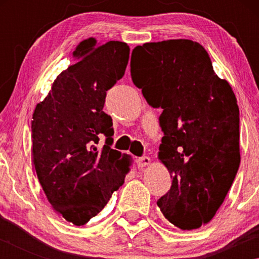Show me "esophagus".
Listing matches in <instances>:
<instances>
[{
    "mask_svg": "<svg viewBox=\"0 0 259 259\" xmlns=\"http://www.w3.org/2000/svg\"><path fill=\"white\" fill-rule=\"evenodd\" d=\"M151 163V159L148 156H142L139 157L137 160V164H138V168H144V166H146Z\"/></svg>",
    "mask_w": 259,
    "mask_h": 259,
    "instance_id": "esophagus-1",
    "label": "esophagus"
}]
</instances>
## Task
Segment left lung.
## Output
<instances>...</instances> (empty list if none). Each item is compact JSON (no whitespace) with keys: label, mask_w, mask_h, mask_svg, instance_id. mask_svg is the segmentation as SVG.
<instances>
[{"label":"left lung","mask_w":259,"mask_h":259,"mask_svg":"<svg viewBox=\"0 0 259 259\" xmlns=\"http://www.w3.org/2000/svg\"><path fill=\"white\" fill-rule=\"evenodd\" d=\"M130 72L148 105L162 108L159 159L172 183L156 203L175 226L199 229L224 202L239 170L235 95L204 48L191 40L137 46Z\"/></svg>","instance_id":"left-lung-1"}]
</instances>
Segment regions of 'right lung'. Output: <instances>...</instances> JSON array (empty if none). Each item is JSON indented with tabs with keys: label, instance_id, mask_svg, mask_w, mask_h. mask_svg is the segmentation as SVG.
<instances>
[{
	"label": "right lung",
	"instance_id": "obj_1",
	"mask_svg": "<svg viewBox=\"0 0 259 259\" xmlns=\"http://www.w3.org/2000/svg\"><path fill=\"white\" fill-rule=\"evenodd\" d=\"M130 48L90 37L76 47L75 63L60 73L32 121L33 163L52 207L81 226L102 211L129 171V157L111 148L106 91L124 75ZM107 137L100 150L99 137Z\"/></svg>",
	"mask_w": 259,
	"mask_h": 259
}]
</instances>
